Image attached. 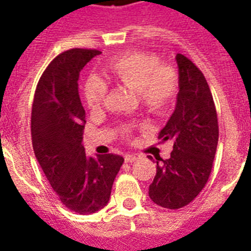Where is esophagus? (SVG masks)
<instances>
[{
  "label": "esophagus",
  "mask_w": 251,
  "mask_h": 251,
  "mask_svg": "<svg viewBox=\"0 0 251 251\" xmlns=\"http://www.w3.org/2000/svg\"><path fill=\"white\" fill-rule=\"evenodd\" d=\"M141 159L139 155L137 153H129V155H125V161L126 163H134V161H137Z\"/></svg>",
  "instance_id": "34e87169"
}]
</instances>
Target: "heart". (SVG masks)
<instances>
[{"mask_svg": "<svg viewBox=\"0 0 251 251\" xmlns=\"http://www.w3.org/2000/svg\"><path fill=\"white\" fill-rule=\"evenodd\" d=\"M108 74L118 86L133 90L138 101L149 113L165 116L173 108L179 90L178 73L173 66L161 64L155 53L131 50L112 58L106 65ZM84 100L91 110H98L108 94V86L98 76L84 84ZM133 125H122L120 134L129 137Z\"/></svg>", "mask_w": 251, "mask_h": 251, "instance_id": "heart-1", "label": "heart"}]
</instances>
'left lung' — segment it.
Returning a JSON list of instances; mask_svg holds the SVG:
<instances>
[{"label": "left lung", "mask_w": 251, "mask_h": 251, "mask_svg": "<svg viewBox=\"0 0 251 251\" xmlns=\"http://www.w3.org/2000/svg\"><path fill=\"white\" fill-rule=\"evenodd\" d=\"M179 91L173 114L159 134L173 142L167 160L157 159L149 195L157 206L177 210L193 202L206 186L219 141L218 114L203 73L183 54H177Z\"/></svg>", "instance_id": "8db88e82"}]
</instances>
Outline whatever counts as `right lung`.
<instances>
[{
    "instance_id": "1",
    "label": "right lung",
    "mask_w": 251,
    "mask_h": 251,
    "mask_svg": "<svg viewBox=\"0 0 251 251\" xmlns=\"http://www.w3.org/2000/svg\"><path fill=\"white\" fill-rule=\"evenodd\" d=\"M96 49H69L40 76L32 102L33 152L50 186L69 210L87 215L109 202L112 185L124 157L113 153L88 157L82 145L86 112L80 102V70Z\"/></svg>"
}]
</instances>
